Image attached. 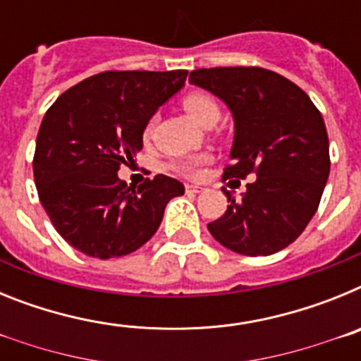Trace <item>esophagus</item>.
Wrapping results in <instances>:
<instances>
[{
	"label": "esophagus",
	"instance_id": "34e87169",
	"mask_svg": "<svg viewBox=\"0 0 361 361\" xmlns=\"http://www.w3.org/2000/svg\"><path fill=\"white\" fill-rule=\"evenodd\" d=\"M204 188H200V186H195V184H186V191L188 193H200V191H202Z\"/></svg>",
	"mask_w": 361,
	"mask_h": 361
}]
</instances>
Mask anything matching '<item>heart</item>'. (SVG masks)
Segmentation results:
<instances>
[{
  "label": "heart",
  "instance_id": "b5f03b06",
  "mask_svg": "<svg viewBox=\"0 0 361 361\" xmlns=\"http://www.w3.org/2000/svg\"><path fill=\"white\" fill-rule=\"evenodd\" d=\"M184 110L190 114V117L193 121H197L199 124H208L212 121H219L220 117V108L215 99L208 94H202V92H193V94H188L183 99ZM155 123H157V117L152 116L146 121L145 128H142V139L149 141L152 137L153 128H155ZM206 162L204 155H190V157H184L180 161H177L173 164V170L183 173L184 177H197L200 173V168Z\"/></svg>",
  "mask_w": 361,
  "mask_h": 361
}]
</instances>
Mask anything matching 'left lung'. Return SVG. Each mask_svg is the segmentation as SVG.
Here are the masks:
<instances>
[{
  "instance_id": "8db88e82",
  "label": "left lung",
  "mask_w": 361,
  "mask_h": 361,
  "mask_svg": "<svg viewBox=\"0 0 361 361\" xmlns=\"http://www.w3.org/2000/svg\"><path fill=\"white\" fill-rule=\"evenodd\" d=\"M229 106L233 162L222 180L257 175L242 199L226 191L228 209L208 229L245 257H267L296 240L317 213L329 177V139L322 114L300 86L260 66H219L190 73Z\"/></svg>"
}]
</instances>
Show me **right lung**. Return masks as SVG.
I'll list each match as a JSON object with an SVG mask.
<instances>
[{
	"label": "right lung",
	"mask_w": 361,
	"mask_h": 361,
	"mask_svg": "<svg viewBox=\"0 0 361 361\" xmlns=\"http://www.w3.org/2000/svg\"><path fill=\"white\" fill-rule=\"evenodd\" d=\"M188 70H108L63 92L37 132L34 180L56 231L88 257H124L161 226L177 178L132 188L117 177L142 148L146 121L183 88Z\"/></svg>",
	"instance_id": "add662e5"
}]
</instances>
